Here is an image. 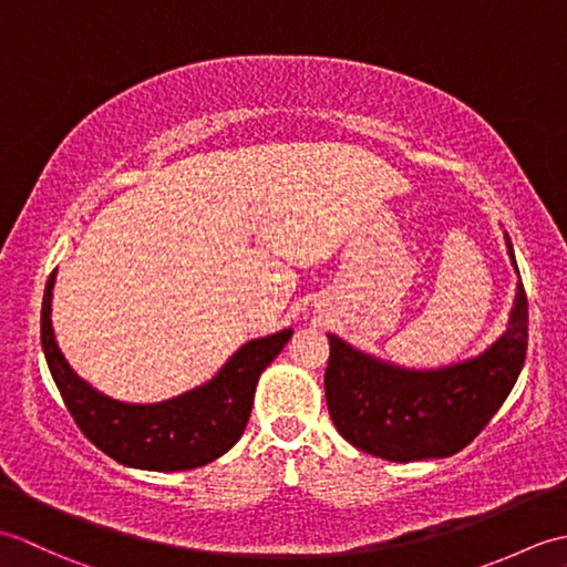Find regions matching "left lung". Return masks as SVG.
I'll return each mask as SVG.
<instances>
[{"label": "left lung", "instance_id": "left-lung-1", "mask_svg": "<svg viewBox=\"0 0 567 567\" xmlns=\"http://www.w3.org/2000/svg\"><path fill=\"white\" fill-rule=\"evenodd\" d=\"M507 238L512 265L514 248ZM519 272V270H516ZM323 375L336 431L358 451L409 463L449 457L480 436L524 368L528 305L519 280L509 329L485 353L439 370H406L355 351L329 333Z\"/></svg>", "mask_w": 567, "mask_h": 567}]
</instances>
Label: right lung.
I'll list each match as a JSON object with an SVG mask.
<instances>
[{"label":"right lung","mask_w":567,"mask_h":567,"mask_svg":"<svg viewBox=\"0 0 567 567\" xmlns=\"http://www.w3.org/2000/svg\"><path fill=\"white\" fill-rule=\"evenodd\" d=\"M53 285L55 270L45 282L41 307V346L48 370L84 436L128 467L175 473L224 455L244 436L260 372L292 339V329H285L248 341L228 358L214 380L173 400L158 404L116 402L80 380L60 353L51 327Z\"/></svg>","instance_id":"obj_1"}]
</instances>
